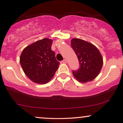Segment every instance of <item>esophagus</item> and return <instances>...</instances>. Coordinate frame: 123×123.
Listing matches in <instances>:
<instances>
[{"instance_id":"esophagus-1","label":"esophagus","mask_w":123,"mask_h":123,"mask_svg":"<svg viewBox=\"0 0 123 123\" xmlns=\"http://www.w3.org/2000/svg\"><path fill=\"white\" fill-rule=\"evenodd\" d=\"M62 63H66V60H63V61H62Z\"/></svg>"}]
</instances>
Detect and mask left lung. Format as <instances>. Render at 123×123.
I'll return each instance as SVG.
<instances>
[{
	"mask_svg": "<svg viewBox=\"0 0 123 123\" xmlns=\"http://www.w3.org/2000/svg\"><path fill=\"white\" fill-rule=\"evenodd\" d=\"M71 46L77 56L80 65L77 70L73 71L74 77L82 83L92 81L100 73L103 60L98 49L84 40L73 38Z\"/></svg>",
	"mask_w": 123,
	"mask_h": 123,
	"instance_id": "8db88e82",
	"label": "left lung"
}]
</instances>
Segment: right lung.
<instances>
[{
  "label": "right lung",
  "instance_id": "1",
  "mask_svg": "<svg viewBox=\"0 0 123 123\" xmlns=\"http://www.w3.org/2000/svg\"><path fill=\"white\" fill-rule=\"evenodd\" d=\"M52 39L39 40L23 49L20 63L25 73L34 82L46 84L51 80L58 68L60 62L55 52L51 49Z\"/></svg>",
  "mask_w": 123,
  "mask_h": 123
}]
</instances>
